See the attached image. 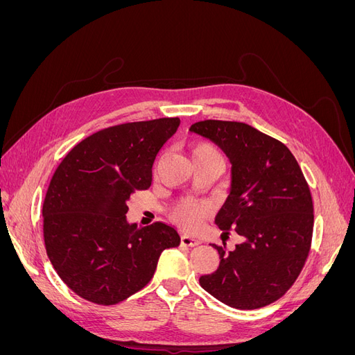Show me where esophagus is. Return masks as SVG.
I'll return each instance as SVG.
<instances>
[{
  "mask_svg": "<svg viewBox=\"0 0 355 355\" xmlns=\"http://www.w3.org/2000/svg\"><path fill=\"white\" fill-rule=\"evenodd\" d=\"M180 243L184 245H188V247H194V245H198L200 244V240L196 239V237H191V235H187L184 234L180 237Z\"/></svg>",
  "mask_w": 355,
  "mask_h": 355,
  "instance_id": "obj_1",
  "label": "esophagus"
}]
</instances>
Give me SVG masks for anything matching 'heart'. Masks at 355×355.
Listing matches in <instances>:
<instances>
[{
    "mask_svg": "<svg viewBox=\"0 0 355 355\" xmlns=\"http://www.w3.org/2000/svg\"><path fill=\"white\" fill-rule=\"evenodd\" d=\"M201 157H219L216 149L209 144H197L191 149V158H201ZM210 214V206L207 202L187 200L178 204L176 209L171 213L173 219L182 225L185 230L196 231L201 227L202 220Z\"/></svg>",
    "mask_w": 355,
    "mask_h": 355,
    "instance_id": "b5f03b06",
    "label": "heart"
}]
</instances>
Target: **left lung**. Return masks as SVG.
<instances>
[{"label": "left lung", "mask_w": 355, "mask_h": 355, "mask_svg": "<svg viewBox=\"0 0 355 355\" xmlns=\"http://www.w3.org/2000/svg\"><path fill=\"white\" fill-rule=\"evenodd\" d=\"M218 145L231 163V191L216 219L243 237L219 253L218 270L200 286L225 305L256 309L280 299L302 271L314 227L313 198L296 158L277 139L237 121L189 127Z\"/></svg>", "instance_id": "left-lung-1"}]
</instances>
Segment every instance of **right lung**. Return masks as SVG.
<instances>
[{
  "instance_id": "obj_1",
  "label": "right lung",
  "mask_w": 355,
  "mask_h": 355,
  "mask_svg": "<svg viewBox=\"0 0 355 355\" xmlns=\"http://www.w3.org/2000/svg\"><path fill=\"white\" fill-rule=\"evenodd\" d=\"M179 118L105 128L75 145L53 175L42 204L49 259L72 292L114 305L151 280L161 252L180 237L163 222L139 228L125 218L136 189L151 187L159 149Z\"/></svg>"
}]
</instances>
